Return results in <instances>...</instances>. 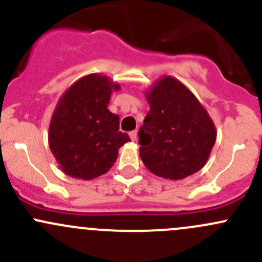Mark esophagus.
I'll return each instance as SVG.
<instances>
[{
	"label": "esophagus",
	"instance_id": "34e87169",
	"mask_svg": "<svg viewBox=\"0 0 262 262\" xmlns=\"http://www.w3.org/2000/svg\"><path fill=\"white\" fill-rule=\"evenodd\" d=\"M129 137H130L132 141H137V138H138V132L132 130L130 133H129Z\"/></svg>",
	"mask_w": 262,
	"mask_h": 262
}]
</instances>
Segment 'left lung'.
Returning a JSON list of instances; mask_svg holds the SVG:
<instances>
[{
    "label": "left lung",
    "instance_id": "left-lung-1",
    "mask_svg": "<svg viewBox=\"0 0 262 262\" xmlns=\"http://www.w3.org/2000/svg\"><path fill=\"white\" fill-rule=\"evenodd\" d=\"M150 110L139 128L144 166L163 179L181 180L204 167L215 143L213 120L185 84L171 76L146 92Z\"/></svg>",
    "mask_w": 262,
    "mask_h": 262
}]
</instances>
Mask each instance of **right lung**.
<instances>
[{
  "label": "right lung",
  "instance_id": "1",
  "mask_svg": "<svg viewBox=\"0 0 262 262\" xmlns=\"http://www.w3.org/2000/svg\"><path fill=\"white\" fill-rule=\"evenodd\" d=\"M120 89L99 73L76 81L58 101L49 125L52 153L66 175L92 180L104 175L130 141L119 132V116L107 109L112 92Z\"/></svg>",
  "mask_w": 262,
  "mask_h": 262
}]
</instances>
